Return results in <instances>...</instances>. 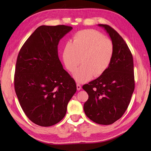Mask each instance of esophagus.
I'll return each mask as SVG.
<instances>
[{"instance_id":"esophagus-1","label":"esophagus","mask_w":151,"mask_h":151,"mask_svg":"<svg viewBox=\"0 0 151 151\" xmlns=\"http://www.w3.org/2000/svg\"><path fill=\"white\" fill-rule=\"evenodd\" d=\"M77 89L78 91L81 89V86L79 84H77Z\"/></svg>"}]
</instances>
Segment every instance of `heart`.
Returning <instances> with one entry per match:
<instances>
[{
  "mask_svg": "<svg viewBox=\"0 0 151 151\" xmlns=\"http://www.w3.org/2000/svg\"><path fill=\"white\" fill-rule=\"evenodd\" d=\"M115 47L112 41L94 29L81 30L74 35L72 43L68 42L63 52L66 68L74 73L77 83H84L107 70L112 62Z\"/></svg>",
  "mask_w": 151,
  "mask_h": 151,
  "instance_id": "heart-1",
  "label": "heart"
}]
</instances>
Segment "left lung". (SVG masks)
Instances as JSON below:
<instances>
[{"instance_id": "1", "label": "left lung", "mask_w": 151, "mask_h": 151, "mask_svg": "<svg viewBox=\"0 0 151 151\" xmlns=\"http://www.w3.org/2000/svg\"><path fill=\"white\" fill-rule=\"evenodd\" d=\"M106 31L115 47L110 65L98 78L84 84L89 98L84 104L86 116L101 125H110L123 116L135 88L134 60L126 42L107 24H98Z\"/></svg>"}]
</instances>
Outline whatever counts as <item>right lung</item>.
<instances>
[{"instance_id":"right-lung-1","label":"right lung","mask_w":151,"mask_h":151,"mask_svg":"<svg viewBox=\"0 0 151 151\" xmlns=\"http://www.w3.org/2000/svg\"><path fill=\"white\" fill-rule=\"evenodd\" d=\"M72 29L65 25L41 26L18 54L15 91L26 115L38 125L50 127L61 121L77 91L75 81L58 56L59 41Z\"/></svg>"}]
</instances>
